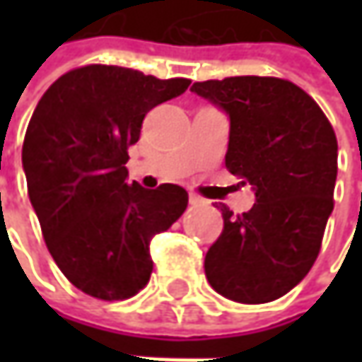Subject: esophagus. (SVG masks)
<instances>
[{"mask_svg": "<svg viewBox=\"0 0 362 362\" xmlns=\"http://www.w3.org/2000/svg\"><path fill=\"white\" fill-rule=\"evenodd\" d=\"M189 203H191V205H205V199H203V197H199V195H197V193H189Z\"/></svg>", "mask_w": 362, "mask_h": 362, "instance_id": "1", "label": "esophagus"}]
</instances>
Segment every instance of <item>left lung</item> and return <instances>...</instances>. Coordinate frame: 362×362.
I'll use <instances>...</instances> for the list:
<instances>
[{
  "instance_id": "left-lung-1",
  "label": "left lung",
  "mask_w": 362,
  "mask_h": 362,
  "mask_svg": "<svg viewBox=\"0 0 362 362\" xmlns=\"http://www.w3.org/2000/svg\"><path fill=\"white\" fill-rule=\"evenodd\" d=\"M191 92L228 115L226 167L256 195L242 216L217 205L223 231L205 256L207 282L233 302H272L302 282L320 252L334 207V131L306 92L280 78L205 80Z\"/></svg>"
}]
</instances>
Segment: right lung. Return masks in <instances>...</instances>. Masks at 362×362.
Here are the masks:
<instances>
[{
  "instance_id": "obj_1",
  "label": "right lung",
  "mask_w": 362,
  "mask_h": 362,
  "mask_svg": "<svg viewBox=\"0 0 362 362\" xmlns=\"http://www.w3.org/2000/svg\"><path fill=\"white\" fill-rule=\"evenodd\" d=\"M191 80L92 64L60 76L35 106L21 165L49 254L78 290L124 300L153 272L148 243L187 209V191L129 185L127 148L145 115Z\"/></svg>"
}]
</instances>
